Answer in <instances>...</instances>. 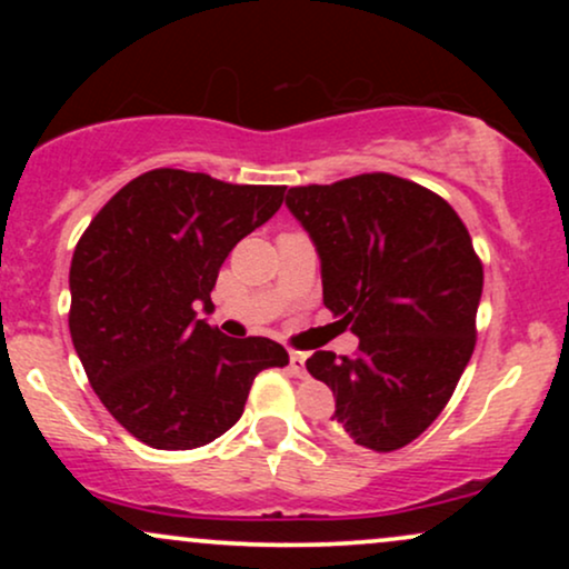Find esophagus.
Here are the masks:
<instances>
[{"label": "esophagus", "mask_w": 569, "mask_h": 569, "mask_svg": "<svg viewBox=\"0 0 569 569\" xmlns=\"http://www.w3.org/2000/svg\"><path fill=\"white\" fill-rule=\"evenodd\" d=\"M305 361H307V358L302 356V352H291V356H289V369H291V375L305 377V375H307Z\"/></svg>", "instance_id": "1"}]
</instances>
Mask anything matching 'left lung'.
<instances>
[{"label":"left lung","mask_w":569,"mask_h":569,"mask_svg":"<svg viewBox=\"0 0 569 569\" xmlns=\"http://www.w3.org/2000/svg\"><path fill=\"white\" fill-rule=\"evenodd\" d=\"M286 208L321 259L323 305L358 337L356 356L307 358L335 393L331 436L375 452L407 447L471 361L485 286L471 234L447 200L390 173L291 187Z\"/></svg>","instance_id":"1"}]
</instances>
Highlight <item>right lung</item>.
Segmentation results:
<instances>
[{
  "label": "right lung",
  "mask_w": 569,
  "mask_h": 569,
  "mask_svg": "<svg viewBox=\"0 0 569 569\" xmlns=\"http://www.w3.org/2000/svg\"><path fill=\"white\" fill-rule=\"evenodd\" d=\"M286 187L158 168L114 194L74 248L69 331L96 396L154 449H194L240 420L253 377L286 367L267 337L232 339L213 310L219 267Z\"/></svg>",
  "instance_id": "add662e5"
}]
</instances>
